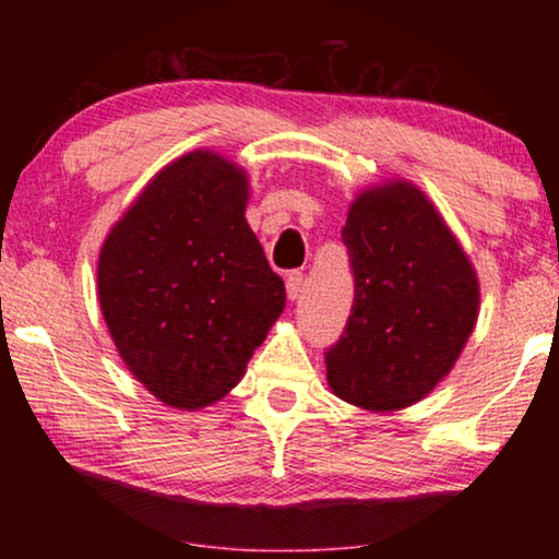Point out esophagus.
<instances>
[{"mask_svg": "<svg viewBox=\"0 0 559 559\" xmlns=\"http://www.w3.org/2000/svg\"><path fill=\"white\" fill-rule=\"evenodd\" d=\"M285 289H287V297H289V300H297V297H300V293H302V274H300V272L287 274Z\"/></svg>", "mask_w": 559, "mask_h": 559, "instance_id": "1", "label": "esophagus"}]
</instances>
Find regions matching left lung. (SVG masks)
<instances>
[{"label": "left lung", "mask_w": 559, "mask_h": 559, "mask_svg": "<svg viewBox=\"0 0 559 559\" xmlns=\"http://www.w3.org/2000/svg\"><path fill=\"white\" fill-rule=\"evenodd\" d=\"M356 280L328 386L369 412L425 400L453 369L480 308L478 274L445 218L409 180L364 188L343 226Z\"/></svg>", "instance_id": "8db88e82"}]
</instances>
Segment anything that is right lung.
I'll return each mask as SVG.
<instances>
[{
    "instance_id": "1",
    "label": "right lung",
    "mask_w": 559,
    "mask_h": 559,
    "mask_svg": "<svg viewBox=\"0 0 559 559\" xmlns=\"http://www.w3.org/2000/svg\"><path fill=\"white\" fill-rule=\"evenodd\" d=\"M247 170L193 150L144 186L98 254L114 346L173 409L224 400L285 310V285L247 224Z\"/></svg>"
}]
</instances>
